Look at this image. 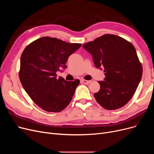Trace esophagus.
<instances>
[{"label": "esophagus", "mask_w": 154, "mask_h": 154, "mask_svg": "<svg viewBox=\"0 0 154 154\" xmlns=\"http://www.w3.org/2000/svg\"><path fill=\"white\" fill-rule=\"evenodd\" d=\"M82 82L85 84H88L89 83H91V80H84V79H82Z\"/></svg>", "instance_id": "esophagus-1"}]
</instances>
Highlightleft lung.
<instances>
[{"label": "left lung", "instance_id": "1", "mask_svg": "<svg viewBox=\"0 0 154 154\" xmlns=\"http://www.w3.org/2000/svg\"><path fill=\"white\" fill-rule=\"evenodd\" d=\"M91 54L95 66L103 68L96 101L107 110L122 107L131 99L142 76V66L134 46L122 37L105 34L82 46Z\"/></svg>", "mask_w": 154, "mask_h": 154}]
</instances>
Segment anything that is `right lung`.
I'll use <instances>...</instances> for the list:
<instances>
[{"instance_id": "obj_1", "label": "right lung", "mask_w": 154, "mask_h": 154, "mask_svg": "<svg viewBox=\"0 0 154 154\" xmlns=\"http://www.w3.org/2000/svg\"><path fill=\"white\" fill-rule=\"evenodd\" d=\"M54 37H43L29 44L20 57V81L29 96L45 111L60 112L72 100L80 80L57 78L56 72L66 69L69 57L81 47Z\"/></svg>"}]
</instances>
